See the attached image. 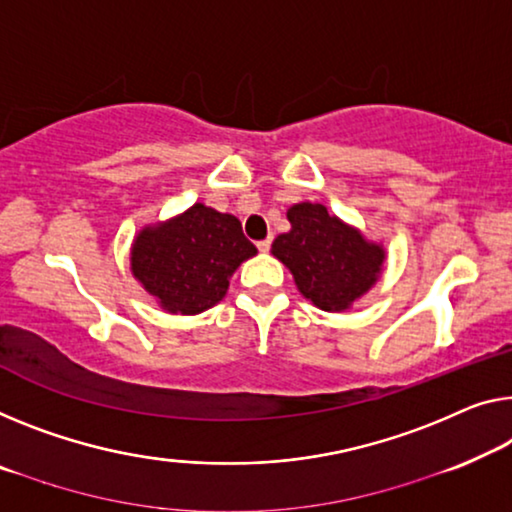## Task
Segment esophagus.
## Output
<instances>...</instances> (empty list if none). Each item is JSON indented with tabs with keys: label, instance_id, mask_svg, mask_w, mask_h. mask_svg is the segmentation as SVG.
Wrapping results in <instances>:
<instances>
[{
	"label": "esophagus",
	"instance_id": "34e87169",
	"mask_svg": "<svg viewBox=\"0 0 512 512\" xmlns=\"http://www.w3.org/2000/svg\"><path fill=\"white\" fill-rule=\"evenodd\" d=\"M270 247H272V238H265L258 242V251H270Z\"/></svg>",
	"mask_w": 512,
	"mask_h": 512
}]
</instances>
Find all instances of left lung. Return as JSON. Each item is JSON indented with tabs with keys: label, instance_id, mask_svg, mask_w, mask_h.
<instances>
[{
	"label": "left lung",
	"instance_id": "8db88e82",
	"mask_svg": "<svg viewBox=\"0 0 512 512\" xmlns=\"http://www.w3.org/2000/svg\"><path fill=\"white\" fill-rule=\"evenodd\" d=\"M288 222L290 231L274 240L272 254L322 311L348 309L380 277L382 247L366 242L320 203H297L288 210Z\"/></svg>",
	"mask_w": 512,
	"mask_h": 512
}]
</instances>
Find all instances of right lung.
<instances>
[{"instance_id":"obj_1","label":"right lung","mask_w":512,"mask_h":512,"mask_svg":"<svg viewBox=\"0 0 512 512\" xmlns=\"http://www.w3.org/2000/svg\"><path fill=\"white\" fill-rule=\"evenodd\" d=\"M254 254L240 219L194 203L171 222L141 231L130 265L169 313L194 316L222 300L231 274Z\"/></svg>"}]
</instances>
